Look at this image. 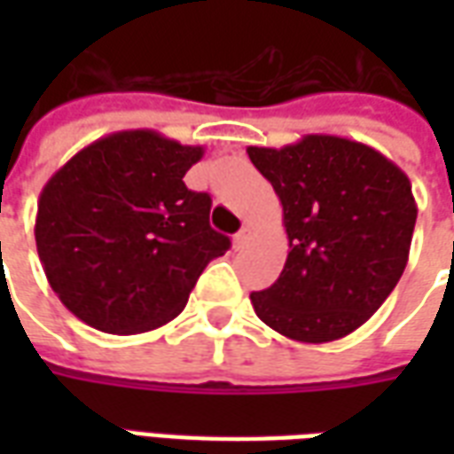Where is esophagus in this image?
<instances>
[{
  "label": "esophagus",
  "instance_id": "esophagus-1",
  "mask_svg": "<svg viewBox=\"0 0 454 454\" xmlns=\"http://www.w3.org/2000/svg\"><path fill=\"white\" fill-rule=\"evenodd\" d=\"M247 238H250V228H240L236 236H233V246L243 247L247 243Z\"/></svg>",
  "mask_w": 454,
  "mask_h": 454
}]
</instances>
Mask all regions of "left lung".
<instances>
[{"label": "left lung", "mask_w": 454, "mask_h": 454, "mask_svg": "<svg viewBox=\"0 0 454 454\" xmlns=\"http://www.w3.org/2000/svg\"><path fill=\"white\" fill-rule=\"evenodd\" d=\"M247 155L272 182L289 238L282 275L250 294L255 314L299 342L350 335L409 262L419 208L406 172L364 143L321 133Z\"/></svg>", "instance_id": "1"}]
</instances>
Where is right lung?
<instances>
[{
  "label": "right lung",
  "instance_id": "obj_1",
  "mask_svg": "<svg viewBox=\"0 0 454 454\" xmlns=\"http://www.w3.org/2000/svg\"><path fill=\"white\" fill-rule=\"evenodd\" d=\"M201 155L155 130H119L45 182L35 247L67 311L114 335L182 314L204 267L231 247L208 226L211 197L182 182Z\"/></svg>",
  "mask_w": 454,
  "mask_h": 454
}]
</instances>
